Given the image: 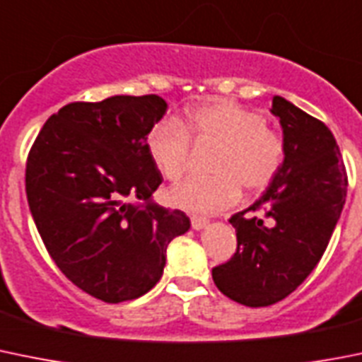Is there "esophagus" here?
I'll list each match as a JSON object with an SVG mask.
<instances>
[{
    "label": "esophagus",
    "instance_id": "obj_1",
    "mask_svg": "<svg viewBox=\"0 0 362 362\" xmlns=\"http://www.w3.org/2000/svg\"><path fill=\"white\" fill-rule=\"evenodd\" d=\"M209 225L207 218H202V216H191V227L194 228V230H202V228H205Z\"/></svg>",
    "mask_w": 362,
    "mask_h": 362
}]
</instances>
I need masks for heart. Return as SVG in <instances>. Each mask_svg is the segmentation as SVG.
Here are the masks:
<instances>
[{
    "label": "heart",
    "instance_id": "heart-1",
    "mask_svg": "<svg viewBox=\"0 0 362 362\" xmlns=\"http://www.w3.org/2000/svg\"><path fill=\"white\" fill-rule=\"evenodd\" d=\"M262 112L234 100L216 98L185 109L180 121L164 117L150 128L146 148L162 177L178 182L191 168V139L216 143L209 178H191L170 191V202L189 212L214 214L268 191L279 178L288 146Z\"/></svg>",
    "mask_w": 362,
    "mask_h": 362
}]
</instances>
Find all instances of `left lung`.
Returning a JSON list of instances; mask_svg holds the SVG:
<instances>
[{
  "mask_svg": "<svg viewBox=\"0 0 362 362\" xmlns=\"http://www.w3.org/2000/svg\"><path fill=\"white\" fill-rule=\"evenodd\" d=\"M288 146L286 164L272 187L228 221L238 250L212 268L219 291L248 307H266L291 295L309 276L330 241L346 198V168L332 132L291 101L275 96ZM248 210L261 216L248 218Z\"/></svg>",
  "mask_w": 362,
  "mask_h": 362,
  "instance_id": "1",
  "label": "left lung"
}]
</instances>
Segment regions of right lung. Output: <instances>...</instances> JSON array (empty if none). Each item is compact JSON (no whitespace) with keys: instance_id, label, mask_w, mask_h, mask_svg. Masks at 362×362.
<instances>
[{"instance_id":"add662e5","label":"right lung","mask_w":362,"mask_h":362,"mask_svg":"<svg viewBox=\"0 0 362 362\" xmlns=\"http://www.w3.org/2000/svg\"><path fill=\"white\" fill-rule=\"evenodd\" d=\"M157 94L74 101L40 128L26 160V197L60 272L107 303L134 300L160 280L165 248L185 212L151 202L162 175L146 135L165 112Z\"/></svg>"}]
</instances>
